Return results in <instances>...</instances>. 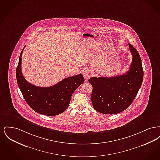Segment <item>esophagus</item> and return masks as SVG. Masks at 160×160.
<instances>
[{
  "mask_svg": "<svg viewBox=\"0 0 160 160\" xmlns=\"http://www.w3.org/2000/svg\"><path fill=\"white\" fill-rule=\"evenodd\" d=\"M92 76L91 72L89 70H86L83 72V76L86 80H88Z\"/></svg>",
  "mask_w": 160,
  "mask_h": 160,
  "instance_id": "esophagus-1",
  "label": "esophagus"
}]
</instances>
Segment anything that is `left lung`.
Segmentation results:
<instances>
[{"mask_svg": "<svg viewBox=\"0 0 160 160\" xmlns=\"http://www.w3.org/2000/svg\"><path fill=\"white\" fill-rule=\"evenodd\" d=\"M132 55L129 70L125 74L113 77H96L89 79L93 88L91 94L94 109L103 114L122 112L136 98L143 80L142 60L137 50L128 44Z\"/></svg>", "mask_w": 160, "mask_h": 160, "instance_id": "1", "label": "left lung"}]
</instances>
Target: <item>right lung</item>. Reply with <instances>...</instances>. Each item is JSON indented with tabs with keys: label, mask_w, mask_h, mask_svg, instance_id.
<instances>
[{
	"label": "right lung",
	"mask_w": 160,
	"mask_h": 160,
	"mask_svg": "<svg viewBox=\"0 0 160 160\" xmlns=\"http://www.w3.org/2000/svg\"><path fill=\"white\" fill-rule=\"evenodd\" d=\"M20 54L16 69L18 86L28 105L36 112L47 116H56L63 113L69 106L71 96L77 88L83 84L82 74L69 77L50 87H38L26 81L22 72V55Z\"/></svg>",
	"instance_id": "add662e5"
}]
</instances>
